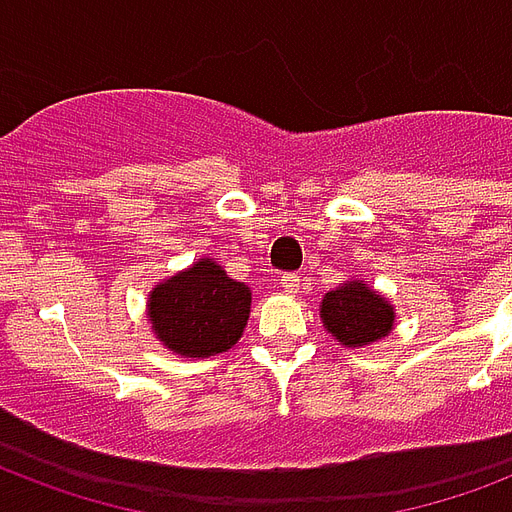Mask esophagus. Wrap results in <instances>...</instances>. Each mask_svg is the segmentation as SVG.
I'll list each match as a JSON object with an SVG mask.
<instances>
[{"label": "esophagus", "instance_id": "esophagus-1", "mask_svg": "<svg viewBox=\"0 0 512 512\" xmlns=\"http://www.w3.org/2000/svg\"><path fill=\"white\" fill-rule=\"evenodd\" d=\"M279 281H281V289H284V292H289V295L300 289V276H297V273H284Z\"/></svg>", "mask_w": 512, "mask_h": 512}]
</instances>
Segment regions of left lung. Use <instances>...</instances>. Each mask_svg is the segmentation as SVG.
Returning <instances> with one entry per match:
<instances>
[{
    "mask_svg": "<svg viewBox=\"0 0 512 512\" xmlns=\"http://www.w3.org/2000/svg\"><path fill=\"white\" fill-rule=\"evenodd\" d=\"M393 305L364 281H348L321 300V321L345 348H364L393 329Z\"/></svg>",
    "mask_w": 512,
    "mask_h": 512,
    "instance_id": "8db88e82",
    "label": "left lung"
}]
</instances>
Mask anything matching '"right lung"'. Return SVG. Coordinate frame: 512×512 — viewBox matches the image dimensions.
I'll list each match as a JSON object with an SVG mask.
<instances>
[{
    "mask_svg": "<svg viewBox=\"0 0 512 512\" xmlns=\"http://www.w3.org/2000/svg\"><path fill=\"white\" fill-rule=\"evenodd\" d=\"M252 292L209 257L156 284L148 321L164 348L185 358H207L236 345L247 327Z\"/></svg>",
    "mask_w": 512,
    "mask_h": 512,
    "instance_id": "add662e5",
    "label": "right lung"
}]
</instances>
